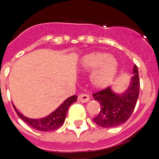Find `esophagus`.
I'll list each match as a JSON object with an SVG mask.
<instances>
[{"instance_id":"esophagus-1","label":"esophagus","mask_w":159,"mask_h":159,"mask_svg":"<svg viewBox=\"0 0 159 159\" xmlns=\"http://www.w3.org/2000/svg\"><path fill=\"white\" fill-rule=\"evenodd\" d=\"M78 100L80 102L85 103V102H88L90 100V96L88 95V94H79L78 97Z\"/></svg>"}]
</instances>
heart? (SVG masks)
<instances>
[{
    "label": "heart",
    "instance_id": "b5f03b06",
    "mask_svg": "<svg viewBox=\"0 0 159 159\" xmlns=\"http://www.w3.org/2000/svg\"><path fill=\"white\" fill-rule=\"evenodd\" d=\"M81 65L85 71L94 70L91 75V81L92 85L98 89H105L111 84L118 68L115 57L100 51H94L83 56Z\"/></svg>",
    "mask_w": 159,
    "mask_h": 159
}]
</instances>
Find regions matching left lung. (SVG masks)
Returning a JSON list of instances; mask_svg holds the SVG:
<instances>
[{
  "label": "left lung",
  "mask_w": 159,
  "mask_h": 159,
  "mask_svg": "<svg viewBox=\"0 0 159 159\" xmlns=\"http://www.w3.org/2000/svg\"><path fill=\"white\" fill-rule=\"evenodd\" d=\"M140 81L138 67L134 65L129 88L121 94H117L110 87L93 94L99 102L101 109L93 121L103 128H113L127 121L135 108L139 95Z\"/></svg>",
  "instance_id": "obj_1"
}]
</instances>
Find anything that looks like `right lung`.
<instances>
[{"instance_id": "1", "label": "right lung", "mask_w": 159, "mask_h": 159, "mask_svg": "<svg viewBox=\"0 0 159 159\" xmlns=\"http://www.w3.org/2000/svg\"><path fill=\"white\" fill-rule=\"evenodd\" d=\"M76 101L77 96H71V97L67 98L57 109L54 111L49 115L42 118H38V119H33V118H29L24 116L22 114H20L16 109L14 105V108L17 112V115L27 124L29 125L30 127L41 131H51L57 129L63 125L68 108L72 103L75 102Z\"/></svg>"}]
</instances>
